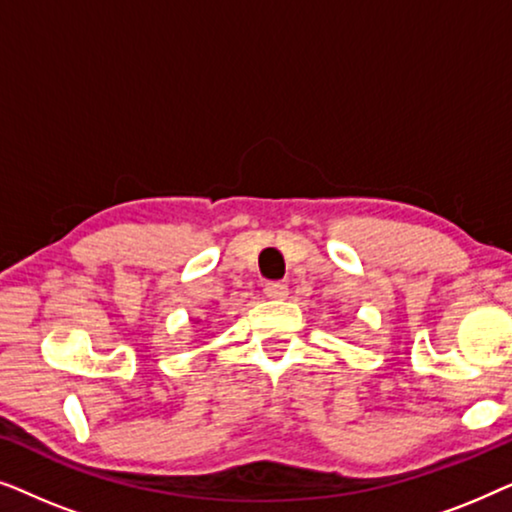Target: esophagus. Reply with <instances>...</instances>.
Segmentation results:
<instances>
[{
  "instance_id": "obj_1",
  "label": "esophagus",
  "mask_w": 512,
  "mask_h": 512,
  "mask_svg": "<svg viewBox=\"0 0 512 512\" xmlns=\"http://www.w3.org/2000/svg\"><path fill=\"white\" fill-rule=\"evenodd\" d=\"M265 296H268L270 300H284L286 296H289V286H286L284 282L265 284Z\"/></svg>"
}]
</instances>
